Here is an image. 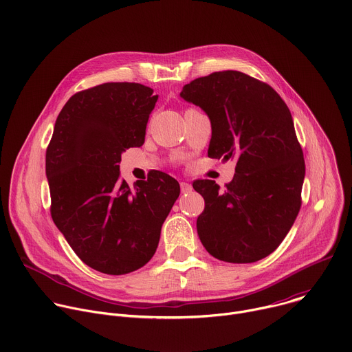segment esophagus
Listing matches in <instances>:
<instances>
[{
  "mask_svg": "<svg viewBox=\"0 0 352 352\" xmlns=\"http://www.w3.org/2000/svg\"><path fill=\"white\" fill-rule=\"evenodd\" d=\"M179 185H181V192L182 193H189L192 190V185L188 184V182H181Z\"/></svg>",
  "mask_w": 352,
  "mask_h": 352,
  "instance_id": "esophagus-1",
  "label": "esophagus"
}]
</instances>
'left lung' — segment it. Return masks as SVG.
I'll use <instances>...</instances> for the list:
<instances>
[{
    "label": "left lung",
    "mask_w": 352,
    "mask_h": 352,
    "mask_svg": "<svg viewBox=\"0 0 352 352\" xmlns=\"http://www.w3.org/2000/svg\"><path fill=\"white\" fill-rule=\"evenodd\" d=\"M181 97L210 118L209 157L236 162L224 189L212 179L193 182L205 199L196 221L200 242L228 263L269 256L302 204L305 160L287 104L272 86L239 71L197 78Z\"/></svg>",
    "instance_id": "8db88e82"
}]
</instances>
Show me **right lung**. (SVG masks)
Wrapping results in <instances>:
<instances>
[{
	"label": "right lung",
	"instance_id": "right-lung-1",
	"mask_svg": "<svg viewBox=\"0 0 352 352\" xmlns=\"http://www.w3.org/2000/svg\"><path fill=\"white\" fill-rule=\"evenodd\" d=\"M159 96L140 83L109 82L75 93L45 152L52 217L78 258L111 276L153 258L179 184L162 171L131 188L121 155L144 142Z\"/></svg>",
	"mask_w": 352,
	"mask_h": 352
}]
</instances>
